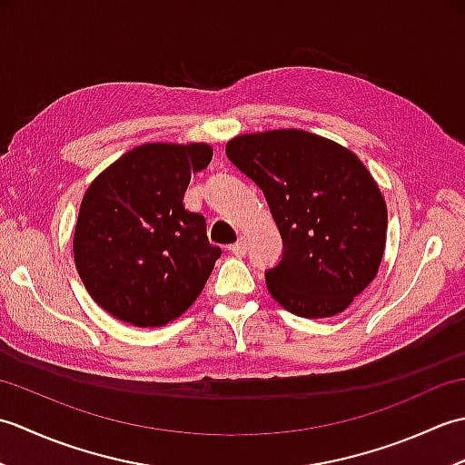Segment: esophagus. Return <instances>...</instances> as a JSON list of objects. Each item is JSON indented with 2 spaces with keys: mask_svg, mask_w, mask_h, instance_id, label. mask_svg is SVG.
<instances>
[{
  "mask_svg": "<svg viewBox=\"0 0 465 465\" xmlns=\"http://www.w3.org/2000/svg\"><path fill=\"white\" fill-rule=\"evenodd\" d=\"M230 252H232L233 255H238V258H242V255H245V252H248V240L240 238L238 242L230 245Z\"/></svg>",
  "mask_w": 465,
  "mask_h": 465,
  "instance_id": "34e87169",
  "label": "esophagus"
}]
</instances>
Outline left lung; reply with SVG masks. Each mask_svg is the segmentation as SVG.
<instances>
[{"instance_id": "obj_1", "label": "left lung", "mask_w": 465, "mask_h": 465, "mask_svg": "<svg viewBox=\"0 0 465 465\" xmlns=\"http://www.w3.org/2000/svg\"><path fill=\"white\" fill-rule=\"evenodd\" d=\"M225 155L263 192L283 255L265 272L272 298L300 318L348 310L378 275L388 207L348 147L303 130L243 134Z\"/></svg>"}]
</instances>
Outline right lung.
<instances>
[{
  "instance_id": "obj_1",
  "label": "right lung",
  "mask_w": 465,
  "mask_h": 465,
  "mask_svg": "<svg viewBox=\"0 0 465 465\" xmlns=\"http://www.w3.org/2000/svg\"><path fill=\"white\" fill-rule=\"evenodd\" d=\"M207 143H143L95 177L74 232L77 273L94 302L137 328H160L190 308L222 255L205 217L187 212L192 173Z\"/></svg>"
}]
</instances>
